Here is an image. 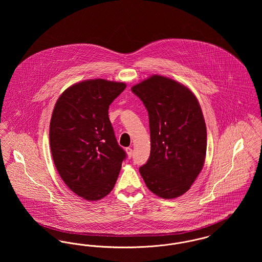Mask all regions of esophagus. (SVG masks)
Here are the masks:
<instances>
[{
  "label": "esophagus",
  "mask_w": 262,
  "mask_h": 262,
  "mask_svg": "<svg viewBox=\"0 0 262 262\" xmlns=\"http://www.w3.org/2000/svg\"><path fill=\"white\" fill-rule=\"evenodd\" d=\"M125 151H126V154H127V157L130 159L132 157H133V154H134V152H133V149L130 148V147H127L126 149H125Z\"/></svg>",
  "instance_id": "34e87169"
}]
</instances>
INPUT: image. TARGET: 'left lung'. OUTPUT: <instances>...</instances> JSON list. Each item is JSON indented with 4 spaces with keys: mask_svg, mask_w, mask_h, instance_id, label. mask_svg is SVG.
I'll return each mask as SVG.
<instances>
[{
    "mask_svg": "<svg viewBox=\"0 0 262 262\" xmlns=\"http://www.w3.org/2000/svg\"><path fill=\"white\" fill-rule=\"evenodd\" d=\"M149 117L150 156L139 168L146 187L162 199L178 198L202 170L207 134L200 103L180 82L152 75L132 88Z\"/></svg>",
    "mask_w": 262,
    "mask_h": 262,
    "instance_id": "8db88e82",
    "label": "left lung"
}]
</instances>
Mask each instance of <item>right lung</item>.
<instances>
[{
    "label": "right lung",
    "mask_w": 262,
    "mask_h": 262,
    "mask_svg": "<svg viewBox=\"0 0 262 262\" xmlns=\"http://www.w3.org/2000/svg\"><path fill=\"white\" fill-rule=\"evenodd\" d=\"M125 88L123 82L84 80L66 89L55 105L52 157L64 184L84 200H99L112 190L126 157L108 115Z\"/></svg>",
    "instance_id": "obj_1"
}]
</instances>
